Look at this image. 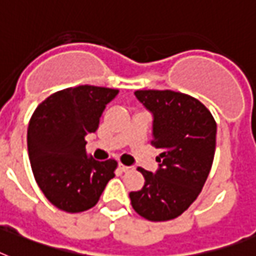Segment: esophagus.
Listing matches in <instances>:
<instances>
[{
	"label": "esophagus",
	"mask_w": 256,
	"mask_h": 256,
	"mask_svg": "<svg viewBox=\"0 0 256 256\" xmlns=\"http://www.w3.org/2000/svg\"><path fill=\"white\" fill-rule=\"evenodd\" d=\"M120 170L122 172H128V171H132L134 167H128V166H124V164H120Z\"/></svg>",
	"instance_id": "1"
}]
</instances>
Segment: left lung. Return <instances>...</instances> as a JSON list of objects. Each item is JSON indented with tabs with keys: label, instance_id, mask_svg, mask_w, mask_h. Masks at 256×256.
Segmentation results:
<instances>
[{
	"label": "left lung",
	"instance_id": "1",
	"mask_svg": "<svg viewBox=\"0 0 256 256\" xmlns=\"http://www.w3.org/2000/svg\"><path fill=\"white\" fill-rule=\"evenodd\" d=\"M135 97L152 113V144L160 150L155 174L144 176L140 190L130 192L134 210L148 221H170L188 209L210 172L217 124L194 97L174 90H136Z\"/></svg>",
	"mask_w": 256,
	"mask_h": 256
}]
</instances>
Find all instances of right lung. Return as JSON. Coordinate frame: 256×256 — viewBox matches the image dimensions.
I'll use <instances>...</instances> for the list:
<instances>
[{
  "instance_id": "1",
  "label": "right lung",
  "mask_w": 256,
  "mask_h": 256,
  "mask_svg": "<svg viewBox=\"0 0 256 256\" xmlns=\"http://www.w3.org/2000/svg\"><path fill=\"white\" fill-rule=\"evenodd\" d=\"M118 89L80 85L54 93L39 104L27 128V150L35 182L47 200L67 213L98 202L117 162L88 158L85 136Z\"/></svg>"
}]
</instances>
